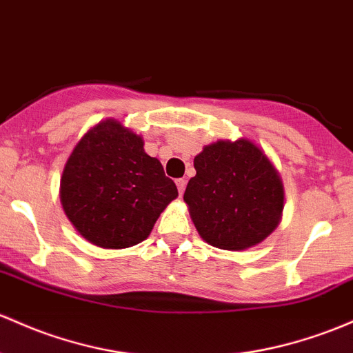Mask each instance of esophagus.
<instances>
[{"instance_id": "34e87169", "label": "esophagus", "mask_w": 353, "mask_h": 353, "mask_svg": "<svg viewBox=\"0 0 353 353\" xmlns=\"http://www.w3.org/2000/svg\"><path fill=\"white\" fill-rule=\"evenodd\" d=\"M176 185H177V191H179V194L183 196L184 194V189H185V181L184 179H177L176 181Z\"/></svg>"}]
</instances>
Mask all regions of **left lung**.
Segmentation results:
<instances>
[{"label":"left lung","mask_w":353,"mask_h":353,"mask_svg":"<svg viewBox=\"0 0 353 353\" xmlns=\"http://www.w3.org/2000/svg\"><path fill=\"white\" fill-rule=\"evenodd\" d=\"M196 176L184 192L204 241L241 251L268 238L283 212L281 177L251 141H218L194 157Z\"/></svg>","instance_id":"8db88e82"}]
</instances>
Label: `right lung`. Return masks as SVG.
Segmentation results:
<instances>
[{"mask_svg":"<svg viewBox=\"0 0 353 353\" xmlns=\"http://www.w3.org/2000/svg\"><path fill=\"white\" fill-rule=\"evenodd\" d=\"M176 197V184L156 157L147 156L141 135L114 119L80 139L60 183L70 223L92 245L108 250L144 241Z\"/></svg>","mask_w":353,"mask_h":353,"instance_id":"add662e5","label":"right lung"}]
</instances>
